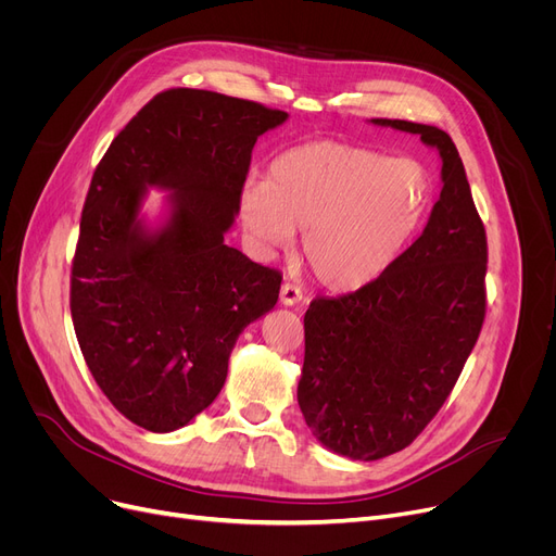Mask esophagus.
<instances>
[{"label":"esophagus","instance_id":"obj_1","mask_svg":"<svg viewBox=\"0 0 556 556\" xmlns=\"http://www.w3.org/2000/svg\"><path fill=\"white\" fill-rule=\"evenodd\" d=\"M279 298H281L283 306H295L302 302V290L295 283H283Z\"/></svg>","mask_w":556,"mask_h":556}]
</instances>
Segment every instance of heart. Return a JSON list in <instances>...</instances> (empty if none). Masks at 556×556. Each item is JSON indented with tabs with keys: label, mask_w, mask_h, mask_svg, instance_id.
<instances>
[{
	"label": "heart",
	"mask_w": 556,
	"mask_h": 556,
	"mask_svg": "<svg viewBox=\"0 0 556 556\" xmlns=\"http://www.w3.org/2000/svg\"><path fill=\"white\" fill-rule=\"evenodd\" d=\"M432 202L428 168L356 143L311 141L281 153L266 182L239 193V220L261 254L293 245L331 290H358L413 243Z\"/></svg>",
	"instance_id": "heart-1"
}]
</instances>
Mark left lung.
Masks as SVG:
<instances>
[{"instance_id": "1", "label": "left lung", "mask_w": 556, "mask_h": 556, "mask_svg": "<svg viewBox=\"0 0 556 556\" xmlns=\"http://www.w3.org/2000/svg\"><path fill=\"white\" fill-rule=\"evenodd\" d=\"M371 124L437 149L442 193L390 270L356 293L313 300L304 315L300 410L319 444L361 462L410 446L440 413L486 311V233L453 139L426 124Z\"/></svg>"}]
</instances>
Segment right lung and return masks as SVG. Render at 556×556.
Listing matches in <instances>:
<instances>
[{
	"mask_svg": "<svg viewBox=\"0 0 556 556\" xmlns=\"http://www.w3.org/2000/svg\"><path fill=\"white\" fill-rule=\"evenodd\" d=\"M281 110L175 87L146 103L99 162L72 263V319L110 403L173 432L225 386L241 331L275 308L281 275L225 245L256 139ZM149 188L170 190L146 224Z\"/></svg>",
	"mask_w": 556,
	"mask_h": 556,
	"instance_id": "obj_1",
	"label": "right lung"
}]
</instances>
